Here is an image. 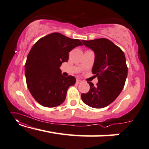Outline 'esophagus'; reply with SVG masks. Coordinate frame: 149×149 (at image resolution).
Listing matches in <instances>:
<instances>
[{"label":"esophagus","mask_w":149,"mask_h":149,"mask_svg":"<svg viewBox=\"0 0 149 149\" xmlns=\"http://www.w3.org/2000/svg\"><path fill=\"white\" fill-rule=\"evenodd\" d=\"M82 82V81L81 80H80V79H77L76 80V84H81Z\"/></svg>","instance_id":"1"}]
</instances>
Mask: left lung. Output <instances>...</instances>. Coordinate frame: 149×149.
Listing matches in <instances>:
<instances>
[{
	"label": "left lung",
	"mask_w": 149,
	"mask_h": 149,
	"mask_svg": "<svg viewBox=\"0 0 149 149\" xmlns=\"http://www.w3.org/2000/svg\"><path fill=\"white\" fill-rule=\"evenodd\" d=\"M82 42L95 53L92 72L97 77L98 82L94 86L88 81L90 89L86 94H81V100L90 107L102 108L113 102L124 88L128 74L125 55L109 39L101 38Z\"/></svg>",
	"instance_id": "8db88e82"
}]
</instances>
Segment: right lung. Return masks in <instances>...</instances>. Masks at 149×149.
I'll list each match as a JSON object with an SVG mask.
<instances>
[{
  "label": "right lung",
  "mask_w": 149,
  "mask_h": 149,
  "mask_svg": "<svg viewBox=\"0 0 149 149\" xmlns=\"http://www.w3.org/2000/svg\"><path fill=\"white\" fill-rule=\"evenodd\" d=\"M82 45L80 40L53 33L39 39L29 53L25 65L26 85L37 102L56 107L65 100L68 88L75 83L72 75L64 77L60 66L67 62L69 52Z\"/></svg>",
  "instance_id": "1"
}]
</instances>
